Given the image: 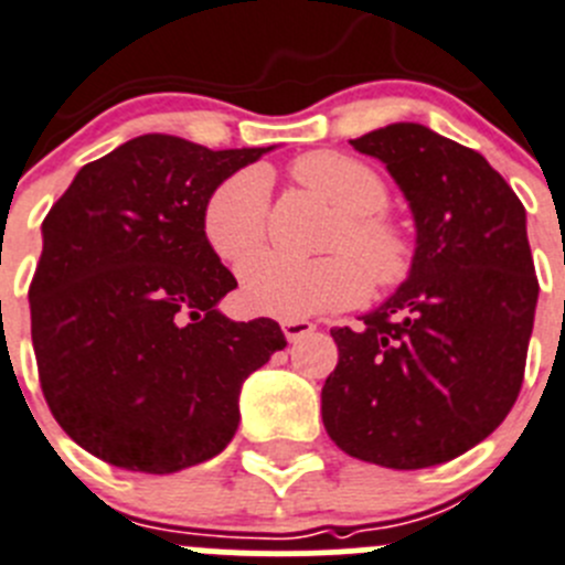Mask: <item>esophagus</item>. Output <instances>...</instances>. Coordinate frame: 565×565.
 Returning <instances> with one entry per match:
<instances>
[{
	"label": "esophagus",
	"mask_w": 565,
	"mask_h": 565,
	"mask_svg": "<svg viewBox=\"0 0 565 565\" xmlns=\"http://www.w3.org/2000/svg\"><path fill=\"white\" fill-rule=\"evenodd\" d=\"M281 331L289 342H298L315 331V323L309 320H281Z\"/></svg>",
	"instance_id": "esophagus-1"
}]
</instances>
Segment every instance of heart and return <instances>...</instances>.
I'll use <instances>...</instances> for the list:
<instances>
[{
    "instance_id": "b5f03b06",
    "label": "heart",
    "mask_w": 565,
    "mask_h": 565,
    "mask_svg": "<svg viewBox=\"0 0 565 565\" xmlns=\"http://www.w3.org/2000/svg\"><path fill=\"white\" fill-rule=\"evenodd\" d=\"M292 178L337 211L326 247L340 253L315 262L258 256L242 276V303L250 312L303 320L360 303L367 295V276L379 287H393L407 278L413 247L407 234L382 214L387 186L367 163L342 152L320 150L300 156L292 163ZM267 200V175L262 170H247L220 183L205 203V242L220 262L234 270L265 245Z\"/></svg>"
}]
</instances>
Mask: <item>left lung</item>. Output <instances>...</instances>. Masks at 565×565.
<instances>
[{
  "mask_svg": "<svg viewBox=\"0 0 565 565\" xmlns=\"http://www.w3.org/2000/svg\"><path fill=\"white\" fill-rule=\"evenodd\" d=\"M379 158L415 220L409 276L362 329H331L340 360L320 404L356 460L415 471L466 455L519 398L537 303L526 211L477 150L418 122L351 139Z\"/></svg>",
  "mask_w": 565,
  "mask_h": 565,
  "instance_id": "left-lung-1",
  "label": "left lung"
}]
</instances>
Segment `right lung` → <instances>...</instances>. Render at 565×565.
<instances>
[{
	"label": "right lung",
	"mask_w": 565,
	"mask_h": 565,
	"mask_svg": "<svg viewBox=\"0 0 565 565\" xmlns=\"http://www.w3.org/2000/svg\"><path fill=\"white\" fill-rule=\"evenodd\" d=\"M270 150L136 136L86 163L46 214L33 348L52 415L88 455L175 473L234 437L242 382L287 340L276 320L217 309L236 278L205 242L203 209Z\"/></svg>",
	"instance_id": "right-lung-1"
}]
</instances>
